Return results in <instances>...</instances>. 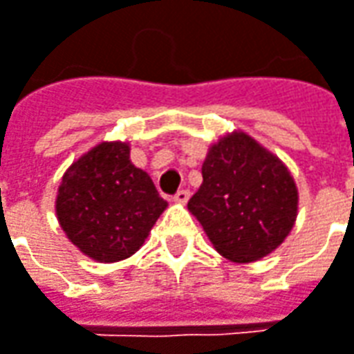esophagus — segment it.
Listing matches in <instances>:
<instances>
[{
    "mask_svg": "<svg viewBox=\"0 0 354 354\" xmlns=\"http://www.w3.org/2000/svg\"><path fill=\"white\" fill-rule=\"evenodd\" d=\"M172 199H174L176 203H186L187 199H189V192H187V189H178Z\"/></svg>",
    "mask_w": 354,
    "mask_h": 354,
    "instance_id": "1",
    "label": "esophagus"
}]
</instances>
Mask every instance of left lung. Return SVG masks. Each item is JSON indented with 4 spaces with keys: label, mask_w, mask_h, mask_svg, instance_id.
Segmentation results:
<instances>
[{
    "label": "left lung",
    "mask_w": 354,
    "mask_h": 354,
    "mask_svg": "<svg viewBox=\"0 0 354 354\" xmlns=\"http://www.w3.org/2000/svg\"><path fill=\"white\" fill-rule=\"evenodd\" d=\"M203 184L187 201L218 254L256 261L287 238L297 218L298 194L285 165L246 133L211 147Z\"/></svg>",
    "instance_id": "1"
}]
</instances>
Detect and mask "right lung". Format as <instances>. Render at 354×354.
I'll return each mask as SVG.
<instances>
[{
	"mask_svg": "<svg viewBox=\"0 0 354 354\" xmlns=\"http://www.w3.org/2000/svg\"><path fill=\"white\" fill-rule=\"evenodd\" d=\"M167 201L147 172L129 160L126 143H100L64 174L56 213L67 238L96 261L136 254Z\"/></svg>",
	"mask_w": 354,
	"mask_h": 354,
	"instance_id": "obj_1",
	"label": "right lung"
}]
</instances>
